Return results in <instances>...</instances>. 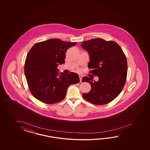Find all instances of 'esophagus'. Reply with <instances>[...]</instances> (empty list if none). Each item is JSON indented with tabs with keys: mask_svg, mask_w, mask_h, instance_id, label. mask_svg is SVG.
Returning <instances> with one entry per match:
<instances>
[{
	"mask_svg": "<svg viewBox=\"0 0 150 150\" xmlns=\"http://www.w3.org/2000/svg\"><path fill=\"white\" fill-rule=\"evenodd\" d=\"M79 77L80 82H81V81H82V78H83V76H81V75H79Z\"/></svg>",
	"mask_w": 150,
	"mask_h": 150,
	"instance_id": "1",
	"label": "esophagus"
}]
</instances>
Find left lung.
Instances as JSON below:
<instances>
[{
	"label": "left lung",
	"mask_w": 150,
	"mask_h": 150,
	"mask_svg": "<svg viewBox=\"0 0 150 150\" xmlns=\"http://www.w3.org/2000/svg\"><path fill=\"white\" fill-rule=\"evenodd\" d=\"M81 46L89 54L91 72L99 78L96 81L83 77L82 81L91 86L89 92L83 93V98L97 105L111 102L120 94L126 81L127 61L123 51L115 42L100 38L83 42Z\"/></svg>",
	"instance_id": "8db88e82"
}]
</instances>
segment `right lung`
Segmentation results:
<instances>
[{"instance_id":"right-lung-1","label":"right lung","mask_w":150,"mask_h":150,"mask_svg":"<svg viewBox=\"0 0 150 150\" xmlns=\"http://www.w3.org/2000/svg\"><path fill=\"white\" fill-rule=\"evenodd\" d=\"M76 42L51 38L33 45L27 55L25 74L33 96L41 102L52 104L64 99L69 86L79 82L77 74L59 73L57 67L65 63L66 51Z\"/></svg>"}]
</instances>
